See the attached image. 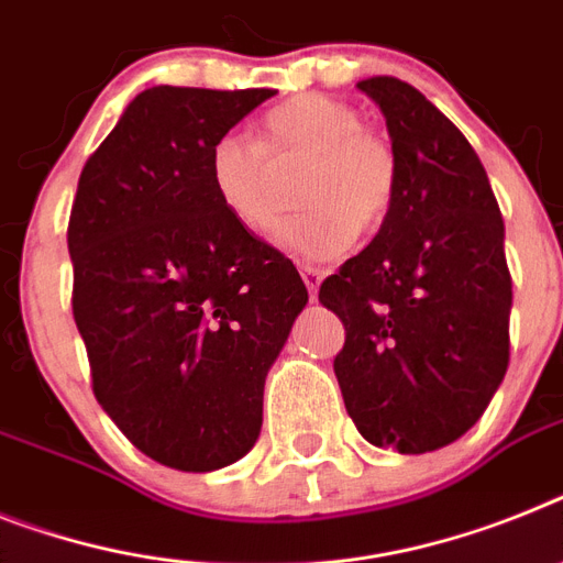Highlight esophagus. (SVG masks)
Here are the masks:
<instances>
[{
	"instance_id": "esophagus-1",
	"label": "esophagus",
	"mask_w": 563,
	"mask_h": 563,
	"mask_svg": "<svg viewBox=\"0 0 563 563\" xmlns=\"http://www.w3.org/2000/svg\"><path fill=\"white\" fill-rule=\"evenodd\" d=\"M300 274H303L309 297L314 300V297H318V289H320V280H323V272H320V268H314V266H300Z\"/></svg>"
}]
</instances>
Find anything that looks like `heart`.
I'll list each match as a JSON object with an SVG mask.
<instances>
[{
  "mask_svg": "<svg viewBox=\"0 0 563 563\" xmlns=\"http://www.w3.org/2000/svg\"><path fill=\"white\" fill-rule=\"evenodd\" d=\"M306 206L277 231L295 257L332 260L386 223L398 200V151L386 134L363 125L357 108L325 93H300L263 117L260 143L223 134L211 145L209 177L217 200L254 234H268L286 211V177Z\"/></svg>",
  "mask_w": 563,
  "mask_h": 563,
  "instance_id": "heart-1",
  "label": "heart"
}]
</instances>
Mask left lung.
Segmentation results:
<instances>
[{"mask_svg":"<svg viewBox=\"0 0 563 563\" xmlns=\"http://www.w3.org/2000/svg\"><path fill=\"white\" fill-rule=\"evenodd\" d=\"M357 88L386 117L398 200L377 238L325 277L320 303L346 325L334 375L357 432L423 455L470 432L507 375L504 220L475 148L418 88L395 77Z\"/></svg>","mask_w":563,"mask_h":563,"instance_id":"obj_1","label":"left lung"}]
</instances>
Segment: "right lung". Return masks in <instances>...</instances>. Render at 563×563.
Wrapping results in <instances>:
<instances>
[{
  "instance_id": "right-lung-1",
  "label": "right lung",
  "mask_w": 563,
  "mask_h": 563,
  "mask_svg": "<svg viewBox=\"0 0 563 563\" xmlns=\"http://www.w3.org/2000/svg\"><path fill=\"white\" fill-rule=\"evenodd\" d=\"M268 97L148 88L79 174L70 306L93 395L172 470H223L252 450L266 375L309 300L291 260L211 188V145Z\"/></svg>"
}]
</instances>
